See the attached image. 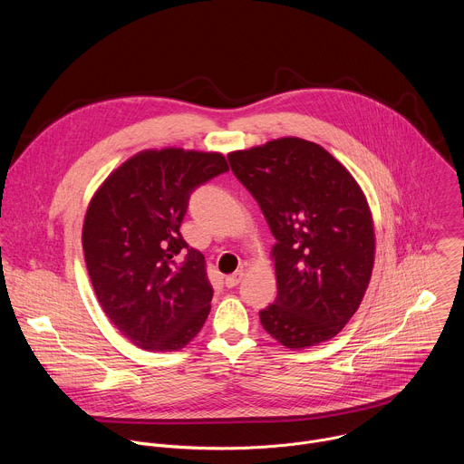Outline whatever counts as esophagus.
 I'll return each mask as SVG.
<instances>
[{
	"mask_svg": "<svg viewBox=\"0 0 464 464\" xmlns=\"http://www.w3.org/2000/svg\"><path fill=\"white\" fill-rule=\"evenodd\" d=\"M242 277H244V272L240 270V272H235V274H231V276H227L226 277V286L227 288H235L240 281H242Z\"/></svg>",
	"mask_w": 464,
	"mask_h": 464,
	"instance_id": "esophagus-1",
	"label": "esophagus"
}]
</instances>
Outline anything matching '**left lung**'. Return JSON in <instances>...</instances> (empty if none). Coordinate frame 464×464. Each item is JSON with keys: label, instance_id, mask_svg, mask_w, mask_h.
<instances>
[{"label": "left lung", "instance_id": "obj_1", "mask_svg": "<svg viewBox=\"0 0 464 464\" xmlns=\"http://www.w3.org/2000/svg\"><path fill=\"white\" fill-rule=\"evenodd\" d=\"M276 244L277 299L260 312L286 349L334 338L358 310L374 266V224L353 174L321 145L279 138L227 154Z\"/></svg>", "mask_w": 464, "mask_h": 464}]
</instances>
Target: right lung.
Masks as SVG:
<instances>
[{
  "instance_id": "obj_1",
  "label": "right lung",
  "mask_w": 464,
  "mask_h": 464,
  "mask_svg": "<svg viewBox=\"0 0 464 464\" xmlns=\"http://www.w3.org/2000/svg\"><path fill=\"white\" fill-rule=\"evenodd\" d=\"M227 170L220 152L149 149L92 196L82 226L88 274L108 319L140 349H183L211 312L206 258L179 226L190 192ZM178 254L186 255L181 265Z\"/></svg>"
}]
</instances>
